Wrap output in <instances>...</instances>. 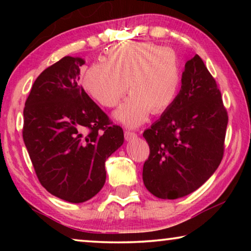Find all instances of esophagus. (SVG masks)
<instances>
[{
	"label": "esophagus",
	"instance_id": "obj_1",
	"mask_svg": "<svg viewBox=\"0 0 251 251\" xmlns=\"http://www.w3.org/2000/svg\"><path fill=\"white\" fill-rule=\"evenodd\" d=\"M137 137V133L135 131H131V130L129 129H126L125 130V138L126 140H131L133 138H136Z\"/></svg>",
	"mask_w": 251,
	"mask_h": 251
}]
</instances>
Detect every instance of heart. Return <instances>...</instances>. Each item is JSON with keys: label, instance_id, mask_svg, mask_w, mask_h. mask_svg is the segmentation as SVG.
I'll list each match as a JSON object with an SVG mask.
<instances>
[{"label": "heart", "instance_id": "obj_1", "mask_svg": "<svg viewBox=\"0 0 251 251\" xmlns=\"http://www.w3.org/2000/svg\"><path fill=\"white\" fill-rule=\"evenodd\" d=\"M181 72L177 53L153 42H123L109 49L104 63L91 65L83 75L84 90L102 107L112 108L131 95L115 112L129 126L162 114L176 100Z\"/></svg>", "mask_w": 251, "mask_h": 251}]
</instances>
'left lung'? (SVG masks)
Returning <instances> with one entry per match:
<instances>
[{"label":"left lung","mask_w":251,"mask_h":251,"mask_svg":"<svg viewBox=\"0 0 251 251\" xmlns=\"http://www.w3.org/2000/svg\"><path fill=\"white\" fill-rule=\"evenodd\" d=\"M227 122L217 83L195 54L185 64L176 100L143 133L150 146L143 168L147 190L168 200L198 190L222 162Z\"/></svg>","instance_id":"8db88e82"}]
</instances>
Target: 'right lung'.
<instances>
[{"mask_svg":"<svg viewBox=\"0 0 251 251\" xmlns=\"http://www.w3.org/2000/svg\"><path fill=\"white\" fill-rule=\"evenodd\" d=\"M83 64L66 56L46 68L24 108V143L41 185L72 203L101 190L105 161L125 139L121 126L113 125L78 84Z\"/></svg>","mask_w":251,"mask_h":251,"instance_id":"obj_1","label":"right lung"}]
</instances>
